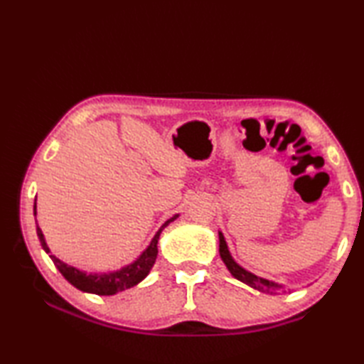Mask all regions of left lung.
<instances>
[{"mask_svg": "<svg viewBox=\"0 0 364 364\" xmlns=\"http://www.w3.org/2000/svg\"><path fill=\"white\" fill-rule=\"evenodd\" d=\"M218 239H220V257H221V260H223V263L226 264V268L230 269V273L234 276V278L244 282V284L257 289V291L264 292V294L274 295V294H278L281 291L282 284H278V282H274V281L260 278V276L250 273V271L242 268L241 264L234 260V258L230 254V249H228V244L225 241L223 232H221V231H218Z\"/></svg>", "mask_w": 364, "mask_h": 364, "instance_id": "left-lung-1", "label": "left lung"}]
</instances>
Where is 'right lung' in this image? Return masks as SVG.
I'll use <instances>...</instances> for the list:
<instances>
[{
    "instance_id": "obj_1",
    "label": "right lung",
    "mask_w": 364,
    "mask_h": 364,
    "mask_svg": "<svg viewBox=\"0 0 364 364\" xmlns=\"http://www.w3.org/2000/svg\"><path fill=\"white\" fill-rule=\"evenodd\" d=\"M33 212L36 217V199H35ZM178 217H180V213L173 215V217L160 226V230L156 232V236L152 237L151 244L147 245V247L143 250V254H141L136 260L130 264H125V267L117 271H109V273H86V271L70 267V264L64 263L63 260H59L56 255L51 254V250H49L48 244L45 241V236H43V232L38 226H36V234H38L43 250L51 257V260L54 262V264H56V268L60 271V274H63L73 287H77L80 291L88 292V294L114 295L117 292H122L125 291V289H130L133 286L139 284V282L149 274V271L154 267V263H156V258L159 254L157 242H159L160 234H162L165 226H168L171 221H175Z\"/></svg>"
}]
</instances>
